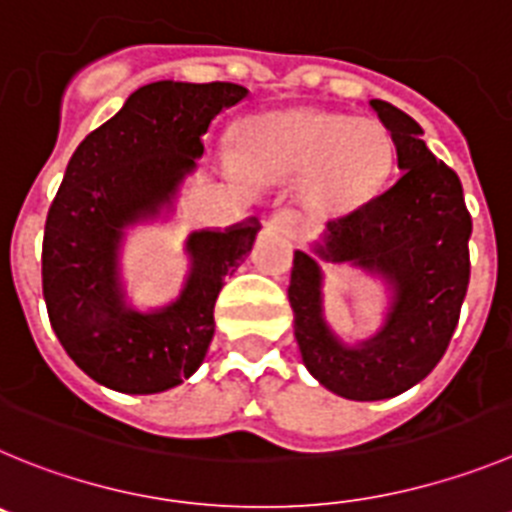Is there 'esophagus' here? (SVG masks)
<instances>
[{"mask_svg":"<svg viewBox=\"0 0 512 512\" xmlns=\"http://www.w3.org/2000/svg\"><path fill=\"white\" fill-rule=\"evenodd\" d=\"M267 224H273V227H278L280 232H285V234L298 232V219L290 214V211H275V214H270Z\"/></svg>","mask_w":512,"mask_h":512,"instance_id":"34e87169","label":"esophagus"}]
</instances>
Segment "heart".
I'll use <instances>...</instances> for the list:
<instances>
[{"label": "heart", "mask_w": 512, "mask_h": 512, "mask_svg": "<svg viewBox=\"0 0 512 512\" xmlns=\"http://www.w3.org/2000/svg\"><path fill=\"white\" fill-rule=\"evenodd\" d=\"M388 158L390 142L380 124L347 114H265L239 130V168L273 181L308 173V196L316 204L359 199L375 186Z\"/></svg>", "instance_id": "1"}]
</instances>
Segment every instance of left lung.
Returning <instances> with one entry per match:
<instances>
[{
  "instance_id": "obj_1",
  "label": "left lung",
  "mask_w": 512,
  "mask_h": 512,
  "mask_svg": "<svg viewBox=\"0 0 512 512\" xmlns=\"http://www.w3.org/2000/svg\"><path fill=\"white\" fill-rule=\"evenodd\" d=\"M398 153V178L367 204L326 224L324 260L357 262L395 290L393 311L377 336L342 347L321 319V270L298 250L288 301L303 362L331 393L382 400L413 388L439 365L469 285L472 216L462 181L434 158L421 127L405 112L372 99Z\"/></svg>"
}]
</instances>
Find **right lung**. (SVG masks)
Segmentation results:
<instances>
[{
    "label": "right lung",
    "instance_id": "add662e5",
    "mask_svg": "<svg viewBox=\"0 0 512 512\" xmlns=\"http://www.w3.org/2000/svg\"><path fill=\"white\" fill-rule=\"evenodd\" d=\"M245 96V86L227 81L147 84L68 160L45 219L43 296L68 357L107 388L160 393L204 362L224 275L252 250L257 224L191 234L186 288L155 313L124 306L117 245L122 227L176 193L204 153L211 119Z\"/></svg>",
    "mask_w": 512,
    "mask_h": 512
}]
</instances>
